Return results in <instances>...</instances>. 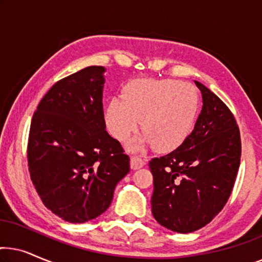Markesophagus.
<instances>
[{"label": "esophagus", "mask_w": 262, "mask_h": 262, "mask_svg": "<svg viewBox=\"0 0 262 262\" xmlns=\"http://www.w3.org/2000/svg\"><path fill=\"white\" fill-rule=\"evenodd\" d=\"M145 161H146V160L142 159L141 156H132V157H131V161H130L131 168H132V169H134V170L139 169V168H142L143 166H144Z\"/></svg>", "instance_id": "esophagus-1"}]
</instances>
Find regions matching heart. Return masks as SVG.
Instances as JSON below:
<instances>
[{
  "mask_svg": "<svg viewBox=\"0 0 262 262\" xmlns=\"http://www.w3.org/2000/svg\"><path fill=\"white\" fill-rule=\"evenodd\" d=\"M198 95L194 88L173 80H138L125 88V98L113 96L106 108V124L113 137L124 141L138 128L145 130L128 143L139 150L156 143L161 150L181 145L194 126Z\"/></svg>",
  "mask_w": 262,
  "mask_h": 262,
  "instance_id": "b5f03b06",
  "label": "heart"
}]
</instances>
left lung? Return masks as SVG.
<instances>
[{"instance_id": "1", "label": "left lung", "mask_w": 262, "mask_h": 262, "mask_svg": "<svg viewBox=\"0 0 262 262\" xmlns=\"http://www.w3.org/2000/svg\"><path fill=\"white\" fill-rule=\"evenodd\" d=\"M203 107L194 128L168 155L149 162L151 212L162 227L188 234L210 223L227 204L241 159V138L227 105L198 81Z\"/></svg>"}]
</instances>
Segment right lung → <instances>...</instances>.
Returning a JSON list of instances; mask_svg holds the SVG:
<instances>
[{
  "label": "right lung",
  "instance_id": "right-lung-1",
  "mask_svg": "<svg viewBox=\"0 0 262 262\" xmlns=\"http://www.w3.org/2000/svg\"><path fill=\"white\" fill-rule=\"evenodd\" d=\"M103 67H87L50 88L32 118L27 145L31 180L44 205L69 223L108 209L130 159L106 131Z\"/></svg>",
  "mask_w": 262,
  "mask_h": 262
}]
</instances>
